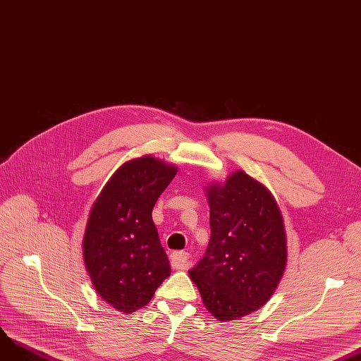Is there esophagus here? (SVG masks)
Instances as JSON below:
<instances>
[{
	"instance_id": "obj_1",
	"label": "esophagus",
	"mask_w": 361,
	"mask_h": 361,
	"mask_svg": "<svg viewBox=\"0 0 361 361\" xmlns=\"http://www.w3.org/2000/svg\"><path fill=\"white\" fill-rule=\"evenodd\" d=\"M188 260H190V254L185 251H176L170 255L171 266L178 270H186L188 269Z\"/></svg>"
}]
</instances>
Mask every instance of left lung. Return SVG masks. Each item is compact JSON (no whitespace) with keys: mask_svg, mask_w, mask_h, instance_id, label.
<instances>
[{"mask_svg":"<svg viewBox=\"0 0 361 361\" xmlns=\"http://www.w3.org/2000/svg\"><path fill=\"white\" fill-rule=\"evenodd\" d=\"M205 195L212 238L190 278L214 319L238 320L263 307L283 276V217L271 192L244 170L209 183Z\"/></svg>","mask_w":361,"mask_h":361,"instance_id":"8db88e82","label":"left lung"}]
</instances>
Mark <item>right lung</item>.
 Returning <instances> with one entry per match:
<instances>
[{
    "label": "right lung",
    "instance_id": "right-lung-1",
    "mask_svg": "<svg viewBox=\"0 0 361 361\" xmlns=\"http://www.w3.org/2000/svg\"><path fill=\"white\" fill-rule=\"evenodd\" d=\"M178 167L152 156L120 166L94 201L83 233V262L97 294L117 312L147 305L170 276L151 212Z\"/></svg>",
    "mask_w": 361,
    "mask_h": 361
}]
</instances>
